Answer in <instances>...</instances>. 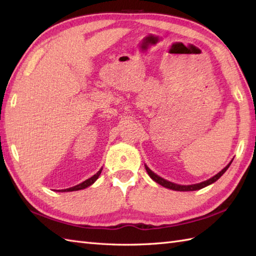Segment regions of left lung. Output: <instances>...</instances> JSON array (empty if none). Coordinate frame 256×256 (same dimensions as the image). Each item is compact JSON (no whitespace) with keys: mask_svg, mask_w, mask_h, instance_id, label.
<instances>
[{"mask_svg":"<svg viewBox=\"0 0 256 256\" xmlns=\"http://www.w3.org/2000/svg\"><path fill=\"white\" fill-rule=\"evenodd\" d=\"M232 160L229 162V164H228L224 170H222L220 172H218L216 174V175H214V177L212 178H210V179H208V180H206V182H200V184H187V186H184V184H174V182H168V180H166V179H164V178H162V177H160V176H157L155 172H152L150 168L145 165V170H146V172H148V174L150 175V177L153 179L154 182H156L157 184H162V187H165V188H168V189H172V190H177V192H194V190H199V189H201V188H204V187H206V186H209V184H214V182H216L218 180V179L224 175V174L226 172V170L228 168H229V166L231 165V162H232Z\"/></svg>","mask_w":256,"mask_h":256,"instance_id":"1","label":"left lung"}]
</instances>
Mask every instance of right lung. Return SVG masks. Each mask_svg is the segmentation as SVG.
<instances>
[{
  "instance_id": "obj_1",
  "label": "right lung",
  "mask_w": 256,
  "mask_h": 256,
  "mask_svg": "<svg viewBox=\"0 0 256 256\" xmlns=\"http://www.w3.org/2000/svg\"><path fill=\"white\" fill-rule=\"evenodd\" d=\"M101 172H102V168H101V170H100L99 172H98L96 174V175L90 177L89 179H86V180L82 182L81 184H77V186H74V187H72V188H67V189H62V190H58V192H76V190H81V189H84V188H86V187H89V186H91V184L96 180L98 178H99Z\"/></svg>"
}]
</instances>
